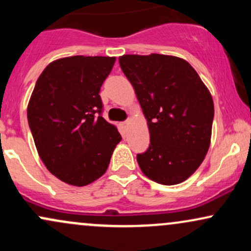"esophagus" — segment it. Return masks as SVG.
Listing matches in <instances>:
<instances>
[{
	"instance_id": "34e87169",
	"label": "esophagus",
	"mask_w": 251,
	"mask_h": 251,
	"mask_svg": "<svg viewBox=\"0 0 251 251\" xmlns=\"http://www.w3.org/2000/svg\"><path fill=\"white\" fill-rule=\"evenodd\" d=\"M128 124H129V122H128V120H126V122H124V123H122V127H123L124 129H126V128H127Z\"/></svg>"
}]
</instances>
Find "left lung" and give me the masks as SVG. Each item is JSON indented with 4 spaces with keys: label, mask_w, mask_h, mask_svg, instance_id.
<instances>
[{
    "label": "left lung",
    "mask_w": 251,
    "mask_h": 251,
    "mask_svg": "<svg viewBox=\"0 0 251 251\" xmlns=\"http://www.w3.org/2000/svg\"><path fill=\"white\" fill-rule=\"evenodd\" d=\"M119 63L148 120L150 146L137 154L143 174L163 185L188 179L210 146L215 111L209 89L180 57L123 55Z\"/></svg>",
    "instance_id": "left-lung-1"
}]
</instances>
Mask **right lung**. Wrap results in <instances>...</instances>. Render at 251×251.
<instances>
[{
    "label": "right lung",
    "mask_w": 251,
    "mask_h": 251,
    "mask_svg": "<svg viewBox=\"0 0 251 251\" xmlns=\"http://www.w3.org/2000/svg\"><path fill=\"white\" fill-rule=\"evenodd\" d=\"M116 57L75 55L50 62L39 76L27 117L46 168L65 183L85 186L108 168L122 135L101 117L100 88Z\"/></svg>",
    "instance_id": "right-lung-1"
}]
</instances>
